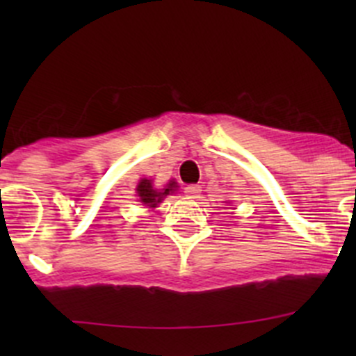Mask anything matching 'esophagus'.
<instances>
[{"label":"esophagus","mask_w":356,"mask_h":356,"mask_svg":"<svg viewBox=\"0 0 356 356\" xmlns=\"http://www.w3.org/2000/svg\"><path fill=\"white\" fill-rule=\"evenodd\" d=\"M184 193L189 196V198H198L200 193H201V188L198 184H191V186H188V188H184Z\"/></svg>","instance_id":"1"}]
</instances>
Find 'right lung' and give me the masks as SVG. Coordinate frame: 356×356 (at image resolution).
Wrapping results in <instances>:
<instances>
[{
    "label": "right lung",
    "mask_w": 356,
    "mask_h": 356,
    "mask_svg": "<svg viewBox=\"0 0 356 356\" xmlns=\"http://www.w3.org/2000/svg\"><path fill=\"white\" fill-rule=\"evenodd\" d=\"M175 188H177V186H175V182L170 181L167 184V188L161 189V191H158V189L153 188L152 181H148V179H143L138 186V196L141 198L139 201H143L145 204H149V207H156V204L160 203L165 196L170 195V193H174Z\"/></svg>",
    "instance_id": "add662e5"
}]
</instances>
